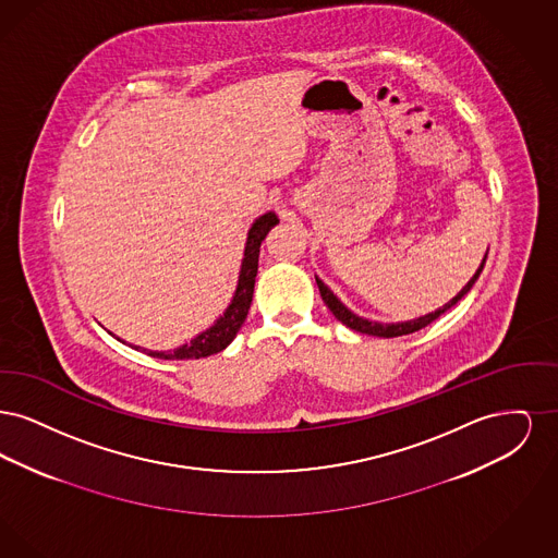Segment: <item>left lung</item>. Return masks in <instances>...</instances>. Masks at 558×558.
Returning <instances> with one entry per match:
<instances>
[{"label":"left lung","mask_w":558,"mask_h":558,"mask_svg":"<svg viewBox=\"0 0 558 558\" xmlns=\"http://www.w3.org/2000/svg\"><path fill=\"white\" fill-rule=\"evenodd\" d=\"M485 259H487V255L483 257V264L478 267L477 271H475V276L469 280V284L462 289V291L458 292L453 299H451L450 303H446L441 310H437V312H433V314H426L423 318L418 319H410V322H401V324H378V322H368V319L360 318V316H355V314H351L349 310H347L345 305L330 292V289L316 278V282H318L319 294H322V299H324V303L328 305V310L335 314V318L339 319V322H343L345 326H349L351 330H355V332H362V335H372V337H383V339H393V337H401V335H410V332H416V330H421V328H425L428 326L433 319L439 318L441 314H446L450 307H453L466 292L473 289V284L477 282L478 274L483 271V266H485Z\"/></svg>","instance_id":"1"}]
</instances>
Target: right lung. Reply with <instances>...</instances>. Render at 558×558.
Masks as SVG:
<instances>
[{
    "label": "right lung",
    "mask_w": 558,
    "mask_h": 558,
    "mask_svg": "<svg viewBox=\"0 0 558 558\" xmlns=\"http://www.w3.org/2000/svg\"><path fill=\"white\" fill-rule=\"evenodd\" d=\"M276 223H278V217L274 213H266L251 226L234 299H232L230 307L226 310V314L217 319L209 330L201 332L196 339H192L186 345L178 347L173 351H146L144 349V353H148L153 357H160V360H201V357H207L213 353H219L221 349L230 345L251 310L253 291H255V276H257V266H259V246L266 239L267 232Z\"/></svg>",
    "instance_id": "add662e5"
}]
</instances>
